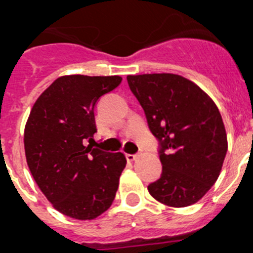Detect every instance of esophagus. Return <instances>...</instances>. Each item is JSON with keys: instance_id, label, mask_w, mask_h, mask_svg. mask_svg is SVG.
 <instances>
[{"instance_id": "obj_1", "label": "esophagus", "mask_w": 253, "mask_h": 253, "mask_svg": "<svg viewBox=\"0 0 253 253\" xmlns=\"http://www.w3.org/2000/svg\"><path fill=\"white\" fill-rule=\"evenodd\" d=\"M138 157V154H126V160L128 161H134L135 160V158Z\"/></svg>"}]
</instances>
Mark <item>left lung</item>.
<instances>
[{
  "instance_id": "left-lung-1",
  "label": "left lung",
  "mask_w": 253,
  "mask_h": 253,
  "mask_svg": "<svg viewBox=\"0 0 253 253\" xmlns=\"http://www.w3.org/2000/svg\"><path fill=\"white\" fill-rule=\"evenodd\" d=\"M126 80L160 143L162 173L148 185L149 194L169 207L195 204L215 184L227 154L218 107L182 76L152 73Z\"/></svg>"
}]
</instances>
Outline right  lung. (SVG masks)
<instances>
[{
    "instance_id": "right-lung-1",
    "label": "right lung",
    "mask_w": 253,
    "mask_h": 253,
    "mask_svg": "<svg viewBox=\"0 0 253 253\" xmlns=\"http://www.w3.org/2000/svg\"><path fill=\"white\" fill-rule=\"evenodd\" d=\"M120 82L119 76H62L38 97L26 122L31 175L53 207L73 219L97 218L115 199L125 156L92 148L91 142L96 102Z\"/></svg>"
}]
</instances>
